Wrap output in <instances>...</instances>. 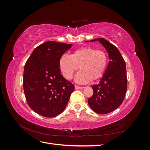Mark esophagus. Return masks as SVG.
<instances>
[{
    "label": "esophagus",
    "mask_w": 150,
    "mask_h": 150,
    "mask_svg": "<svg viewBox=\"0 0 150 150\" xmlns=\"http://www.w3.org/2000/svg\"><path fill=\"white\" fill-rule=\"evenodd\" d=\"M83 87H81V86H75V89L78 90V89H83Z\"/></svg>",
    "instance_id": "obj_1"
}]
</instances>
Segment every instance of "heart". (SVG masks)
<instances>
[{
  "mask_svg": "<svg viewBox=\"0 0 150 150\" xmlns=\"http://www.w3.org/2000/svg\"><path fill=\"white\" fill-rule=\"evenodd\" d=\"M108 59L103 50L91 47L76 49L71 56L64 54L59 59V67L64 78L70 80L75 72L81 71L76 76L79 83H87L101 78L108 66Z\"/></svg>",
  "mask_w": 150,
  "mask_h": 150,
  "instance_id": "1",
  "label": "heart"
}]
</instances>
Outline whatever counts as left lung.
<instances>
[{
	"label": "left lung",
	"instance_id": "left-lung-1",
	"mask_svg": "<svg viewBox=\"0 0 150 150\" xmlns=\"http://www.w3.org/2000/svg\"><path fill=\"white\" fill-rule=\"evenodd\" d=\"M96 40L106 48L110 61L99 83L92 86L93 94L88 101L94 112L105 115L115 111L122 104L126 93L128 80L126 63L119 50L103 38L93 39L91 42Z\"/></svg>",
	"mask_w": 150,
	"mask_h": 150
}]
</instances>
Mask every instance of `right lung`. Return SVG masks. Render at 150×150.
Listing matches in <instances>:
<instances>
[{"label": "right lung", "instance_id": "add662e5", "mask_svg": "<svg viewBox=\"0 0 150 150\" xmlns=\"http://www.w3.org/2000/svg\"><path fill=\"white\" fill-rule=\"evenodd\" d=\"M72 44L47 41L39 45L27 60L23 88L29 107L44 117L64 110L74 86L61 74L59 59Z\"/></svg>", "mask_w": 150, "mask_h": 150}]
</instances>
